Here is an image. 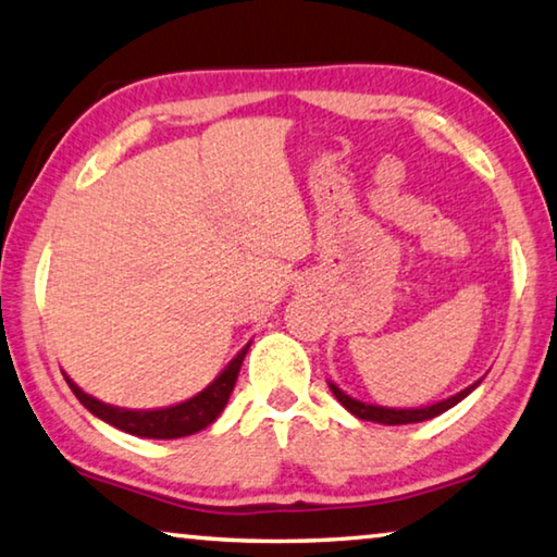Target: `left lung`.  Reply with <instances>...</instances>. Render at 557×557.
Instances as JSON below:
<instances>
[{
  "label": "left lung",
  "mask_w": 557,
  "mask_h": 557,
  "mask_svg": "<svg viewBox=\"0 0 557 557\" xmlns=\"http://www.w3.org/2000/svg\"><path fill=\"white\" fill-rule=\"evenodd\" d=\"M330 389L332 395L337 397V403L343 405V408L347 412H352L355 418L360 420H370V422H380V425H410V422H422V420H430V418H437V414H443L445 410H450L458 405L460 400H465L472 389H475L480 385L472 383L465 389H460V393H455L447 397V400H440V403H433V405H425V408H383V405H370V403H362L358 400V397H350L345 393V389H339L335 383L330 380Z\"/></svg>",
  "instance_id": "1"
}]
</instances>
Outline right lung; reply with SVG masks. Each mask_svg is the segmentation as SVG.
<instances>
[{
  "label": "right lung",
  "instance_id": "obj_1",
  "mask_svg": "<svg viewBox=\"0 0 557 557\" xmlns=\"http://www.w3.org/2000/svg\"><path fill=\"white\" fill-rule=\"evenodd\" d=\"M250 343L239 350L235 358L230 360L225 370L207 385L202 393H197L185 403L170 405V408H157V410H129L117 408V405H107L97 397L87 395L70 375H64L66 385L72 387V393L77 395V400L95 414V418L110 422L112 428L122 430V433L137 435V437H152V440H174V437H187L195 435L207 425H212L220 418V412L225 410L232 389H235L239 368Z\"/></svg>",
  "mask_w": 557,
  "mask_h": 557
}]
</instances>
